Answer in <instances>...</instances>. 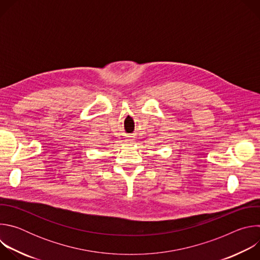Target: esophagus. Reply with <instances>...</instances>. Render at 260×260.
Masks as SVG:
<instances>
[{"label":"esophagus","mask_w":260,"mask_h":260,"mask_svg":"<svg viewBox=\"0 0 260 260\" xmlns=\"http://www.w3.org/2000/svg\"><path fill=\"white\" fill-rule=\"evenodd\" d=\"M128 143H134V139H132V138H129L128 140H126Z\"/></svg>","instance_id":"esophagus-1"}]
</instances>
